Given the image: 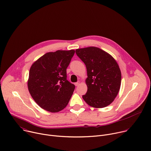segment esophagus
Segmentation results:
<instances>
[{"label": "esophagus", "mask_w": 151, "mask_h": 151, "mask_svg": "<svg viewBox=\"0 0 151 151\" xmlns=\"http://www.w3.org/2000/svg\"><path fill=\"white\" fill-rule=\"evenodd\" d=\"M79 82H77L75 83V86H78V85H79Z\"/></svg>", "instance_id": "34e87169"}]
</instances>
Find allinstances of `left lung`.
I'll return each instance as SVG.
<instances>
[{
  "mask_svg": "<svg viewBox=\"0 0 151 151\" xmlns=\"http://www.w3.org/2000/svg\"><path fill=\"white\" fill-rule=\"evenodd\" d=\"M76 55L87 71V92L82 96L89 106L102 108L111 104L121 87V73L116 60L109 54L95 47L77 49Z\"/></svg>",
  "mask_w": 151,
  "mask_h": 151,
  "instance_id": "8db88e82",
  "label": "left lung"
}]
</instances>
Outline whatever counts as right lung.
Segmentation results:
<instances>
[{
    "label": "right lung",
    "mask_w": 151,
    "mask_h": 151,
    "mask_svg": "<svg viewBox=\"0 0 151 151\" xmlns=\"http://www.w3.org/2000/svg\"><path fill=\"white\" fill-rule=\"evenodd\" d=\"M75 51L47 52L32 65L27 86L35 102L50 112L65 108L75 86L67 80L66 69Z\"/></svg>",
    "instance_id": "right-lung-1"
}]
</instances>
